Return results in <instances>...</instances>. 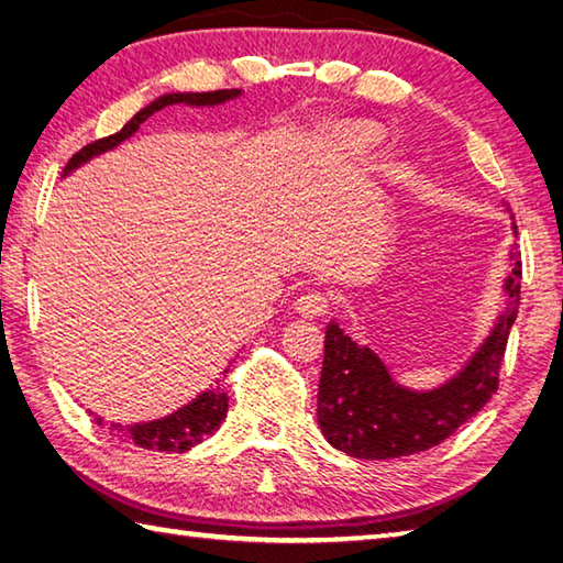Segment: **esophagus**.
<instances>
[{
  "instance_id": "1",
  "label": "esophagus",
  "mask_w": 563,
  "mask_h": 563,
  "mask_svg": "<svg viewBox=\"0 0 563 563\" xmlns=\"http://www.w3.org/2000/svg\"><path fill=\"white\" fill-rule=\"evenodd\" d=\"M295 309L307 319H317V317H324L329 312V297L324 292H317V290H309L305 295L297 297Z\"/></svg>"
}]
</instances>
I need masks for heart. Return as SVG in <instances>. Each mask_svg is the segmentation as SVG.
<instances>
[{
  "label": "heart",
  "instance_id": "obj_1",
  "mask_svg": "<svg viewBox=\"0 0 563 563\" xmlns=\"http://www.w3.org/2000/svg\"><path fill=\"white\" fill-rule=\"evenodd\" d=\"M345 137H349V142L355 147H369L377 142V130L367 125H349L345 128Z\"/></svg>",
  "mask_w": 563,
  "mask_h": 563
}]
</instances>
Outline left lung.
I'll use <instances>...</instances> for the list:
<instances>
[{
  "mask_svg": "<svg viewBox=\"0 0 563 563\" xmlns=\"http://www.w3.org/2000/svg\"><path fill=\"white\" fill-rule=\"evenodd\" d=\"M518 234V227L512 224ZM512 251L506 309L470 363L445 385L411 391L394 382L385 363L331 321L319 377L317 418L333 448L357 460H394L426 452L479 413L498 389V373L520 307L522 263Z\"/></svg>",
  "mask_w": 563,
  "mask_h": 563,
  "instance_id": "8db88e82",
  "label": "left lung"
}]
</instances>
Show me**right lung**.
Returning <instances> with one entry per match:
<instances>
[{
	"instance_id": "right-lung-1",
	"label": "right lung",
	"mask_w": 563,
	"mask_h": 563,
	"mask_svg": "<svg viewBox=\"0 0 563 563\" xmlns=\"http://www.w3.org/2000/svg\"><path fill=\"white\" fill-rule=\"evenodd\" d=\"M239 89H220V91H206V93H164L157 101H152L147 109H142L137 115H133V121H128L123 125L121 133L109 135L103 140L91 142L84 150H79L75 157H71L65 166V174L71 169H77L79 164L89 162L93 154H101L106 150H113L115 145H121L123 140H128L135 130L147 121L152 113H157L166 106H176V103H186V106H218L239 97ZM227 375V369H224ZM220 385V382H214ZM227 406H230V399H227L224 389L220 387H210L208 391H202L198 399L186 404L184 409L174 411L172 416L157 418V421L150 423H135V426H121V423H111L109 433L123 442H133V445H140L145 450H157V452H188L190 448H196L198 442L212 435L214 430L220 428L227 416ZM97 423L101 426L103 421L97 418Z\"/></svg>"
}]
</instances>
